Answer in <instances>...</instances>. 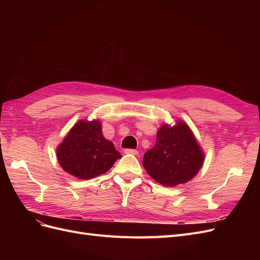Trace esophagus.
Masks as SVG:
<instances>
[{
	"label": "esophagus",
	"mask_w": 260,
	"mask_h": 260,
	"mask_svg": "<svg viewBox=\"0 0 260 260\" xmlns=\"http://www.w3.org/2000/svg\"><path fill=\"white\" fill-rule=\"evenodd\" d=\"M124 153L125 154H131V155H138L139 152L137 149H133V148H125L124 149Z\"/></svg>",
	"instance_id": "esophagus-1"
}]
</instances>
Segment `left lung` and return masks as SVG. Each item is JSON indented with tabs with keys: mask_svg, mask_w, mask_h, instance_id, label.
<instances>
[{
	"mask_svg": "<svg viewBox=\"0 0 260 260\" xmlns=\"http://www.w3.org/2000/svg\"><path fill=\"white\" fill-rule=\"evenodd\" d=\"M204 162V154L191 129L183 121L164 124L156 144L144 154L143 166L157 182L175 186L194 178Z\"/></svg>",
	"mask_w": 260,
	"mask_h": 260,
	"instance_id": "8db88e82",
	"label": "left lung"
}]
</instances>
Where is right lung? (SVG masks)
Wrapping results in <instances>:
<instances>
[{"label": "right lung", "instance_id": "obj_1", "mask_svg": "<svg viewBox=\"0 0 260 260\" xmlns=\"http://www.w3.org/2000/svg\"><path fill=\"white\" fill-rule=\"evenodd\" d=\"M120 157L114 144L103 137L98 120L76 123L57 147L61 168L83 180L105 174Z\"/></svg>", "mask_w": 260, "mask_h": 260}]
</instances>
